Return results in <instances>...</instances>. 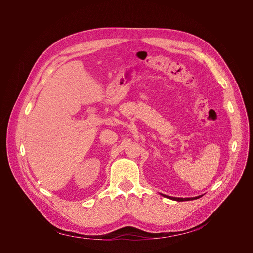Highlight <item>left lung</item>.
Instances as JSON below:
<instances>
[{
    "label": "left lung",
    "mask_w": 253,
    "mask_h": 253,
    "mask_svg": "<svg viewBox=\"0 0 253 253\" xmlns=\"http://www.w3.org/2000/svg\"><path fill=\"white\" fill-rule=\"evenodd\" d=\"M162 196L164 197H167L169 199H172V200H175V201H188V200H194V199H197V198H200L202 195L200 196H196V197H191V198H180V197H171V196H168V195H165V194H161Z\"/></svg>",
    "instance_id": "obj_1"
}]
</instances>
